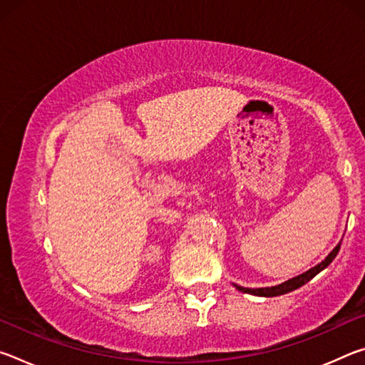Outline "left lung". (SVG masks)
Wrapping results in <instances>:
<instances>
[{
    "instance_id": "1",
    "label": "left lung",
    "mask_w": 365,
    "mask_h": 365,
    "mask_svg": "<svg viewBox=\"0 0 365 365\" xmlns=\"http://www.w3.org/2000/svg\"><path fill=\"white\" fill-rule=\"evenodd\" d=\"M339 248H341V242H339L333 251L330 252L329 256H327L322 262H319L317 265H314L312 269H309L304 274H301L298 277H293V279H289L287 282L280 283V285H275V287H265V288H245V287H240V285H235V288L240 289L242 293H248V294H255V296H264V298H272V296H280V294H285L293 292V289L299 288L302 285H306L309 280H312L314 277H316L319 272H322L324 269H327L330 265V262L333 259L336 257Z\"/></svg>"
}]
</instances>
